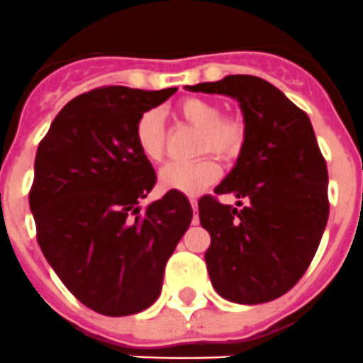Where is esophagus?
<instances>
[{
  "mask_svg": "<svg viewBox=\"0 0 363 363\" xmlns=\"http://www.w3.org/2000/svg\"><path fill=\"white\" fill-rule=\"evenodd\" d=\"M189 204H191L194 211H197V199L189 197ZM194 224H199V217H197V215H195V217H194Z\"/></svg>",
  "mask_w": 363,
  "mask_h": 363,
  "instance_id": "34e87169",
  "label": "esophagus"
}]
</instances>
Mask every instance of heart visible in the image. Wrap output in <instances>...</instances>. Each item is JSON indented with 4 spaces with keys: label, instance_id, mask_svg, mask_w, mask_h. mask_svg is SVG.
I'll return each mask as SVG.
<instances>
[{
    "label": "heart",
    "instance_id": "1",
    "mask_svg": "<svg viewBox=\"0 0 363 363\" xmlns=\"http://www.w3.org/2000/svg\"><path fill=\"white\" fill-rule=\"evenodd\" d=\"M177 110L189 125L201 130L199 153L211 152L220 161H230L242 150L246 123L240 116H222L220 104L204 97H186L179 103ZM133 137L143 157L150 162H161L164 159V133L157 110H146L137 119ZM218 174L220 169L215 159L206 155L191 162H172L162 168L159 181L166 189L195 195L213 184Z\"/></svg>",
    "mask_w": 363,
    "mask_h": 363
}]
</instances>
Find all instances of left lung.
Listing matches in <instances>:
<instances>
[{
  "instance_id": "8db88e82",
  "label": "left lung",
  "mask_w": 363,
  "mask_h": 363,
  "mask_svg": "<svg viewBox=\"0 0 363 363\" xmlns=\"http://www.w3.org/2000/svg\"><path fill=\"white\" fill-rule=\"evenodd\" d=\"M238 101L246 139L237 164L215 188L248 202L240 210L211 195L199 218L211 237L204 259L215 291L235 303L287 293L311 264L329 217L328 166L308 113L255 76L186 86Z\"/></svg>"
}]
</instances>
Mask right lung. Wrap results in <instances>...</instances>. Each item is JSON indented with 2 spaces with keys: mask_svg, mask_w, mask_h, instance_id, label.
Segmentation results:
<instances>
[{
  "mask_svg": "<svg viewBox=\"0 0 363 363\" xmlns=\"http://www.w3.org/2000/svg\"><path fill=\"white\" fill-rule=\"evenodd\" d=\"M175 92L101 86L81 94L38 146L28 195L38 244L68 291L101 315H135L157 300L166 262L194 217L177 189L139 206L157 177L133 130Z\"/></svg>",
  "mask_w": 363,
  "mask_h": 363,
  "instance_id": "obj_1",
  "label": "right lung"
}]
</instances>
